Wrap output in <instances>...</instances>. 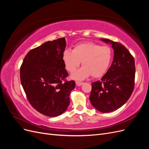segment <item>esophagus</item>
Returning a JSON list of instances; mask_svg holds the SVG:
<instances>
[{
  "mask_svg": "<svg viewBox=\"0 0 149 149\" xmlns=\"http://www.w3.org/2000/svg\"><path fill=\"white\" fill-rule=\"evenodd\" d=\"M83 83H83V82H79V81H76V84L77 85V86H81V85H83Z\"/></svg>",
  "mask_w": 149,
  "mask_h": 149,
  "instance_id": "obj_1",
  "label": "esophagus"
}]
</instances>
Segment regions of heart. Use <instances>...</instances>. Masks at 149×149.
Instances as JSON below:
<instances>
[{
	"mask_svg": "<svg viewBox=\"0 0 149 149\" xmlns=\"http://www.w3.org/2000/svg\"><path fill=\"white\" fill-rule=\"evenodd\" d=\"M112 58V50L108 46H101L93 42L79 43L73 51H64L63 60L66 68L73 73L82 61L83 66L72 75L74 79L82 80L92 76L100 78L109 69Z\"/></svg>",
	"mask_w": 149,
	"mask_h": 149,
	"instance_id": "b5f03b06",
	"label": "heart"
}]
</instances>
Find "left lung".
I'll return each mask as SVG.
<instances>
[{"label":"left lung","mask_w":149,"mask_h":149,"mask_svg":"<svg viewBox=\"0 0 149 149\" xmlns=\"http://www.w3.org/2000/svg\"><path fill=\"white\" fill-rule=\"evenodd\" d=\"M114 49V60L101 80L92 83L89 100L102 112L119 109L127 101L134 91L136 66L133 56L123 44L102 38Z\"/></svg>","instance_id":"left-lung-1"}]
</instances>
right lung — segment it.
<instances>
[{
  "label": "right lung",
  "mask_w": 149,
  "mask_h": 149,
  "mask_svg": "<svg viewBox=\"0 0 149 149\" xmlns=\"http://www.w3.org/2000/svg\"><path fill=\"white\" fill-rule=\"evenodd\" d=\"M65 38L48 41L31 49L20 66V81L31 106L49 117L60 116L67 109L74 81H68L63 55Z\"/></svg>",
  "instance_id": "1"
}]
</instances>
